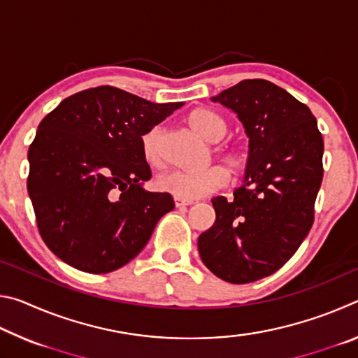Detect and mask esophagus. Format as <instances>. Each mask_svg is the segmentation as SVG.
Segmentation results:
<instances>
[{
	"label": "esophagus",
	"mask_w": 358,
	"mask_h": 358,
	"mask_svg": "<svg viewBox=\"0 0 358 358\" xmlns=\"http://www.w3.org/2000/svg\"><path fill=\"white\" fill-rule=\"evenodd\" d=\"M192 203H194L192 201H183V199L175 197V205H177L178 208H181V207H189V205H192Z\"/></svg>",
	"instance_id": "34e87169"
}]
</instances>
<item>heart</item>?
<instances>
[{"mask_svg":"<svg viewBox=\"0 0 358 358\" xmlns=\"http://www.w3.org/2000/svg\"><path fill=\"white\" fill-rule=\"evenodd\" d=\"M187 124L196 132V134L205 138L207 142L216 143L222 141L226 136L227 126L224 120L215 112L207 108H197L189 113ZM161 129L153 128L142 137V151L145 159L151 166L161 164ZM220 156L224 162L234 171H238L245 166L246 155L245 151L237 147H229L220 150ZM229 173L221 166H211L202 172H186V171H169L161 173L156 180L157 187L162 192L172 194L173 197L183 199V201H196L208 196L211 192L220 191L221 187L227 185Z\"/></svg>","mask_w":358,"mask_h":358,"instance_id":"heart-1","label":"heart"}]
</instances>
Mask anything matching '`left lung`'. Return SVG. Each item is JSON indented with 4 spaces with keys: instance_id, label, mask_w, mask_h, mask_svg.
<instances>
[{
    "instance_id": "8db88e82",
    "label": "left lung",
    "mask_w": 358,
    "mask_h": 358,
    "mask_svg": "<svg viewBox=\"0 0 358 358\" xmlns=\"http://www.w3.org/2000/svg\"><path fill=\"white\" fill-rule=\"evenodd\" d=\"M211 101L237 113L250 156L232 201L211 199L216 221L199 237V254L217 278L246 284L280 270L310 232L324 141L310 108L264 78L241 80Z\"/></svg>"
}]
</instances>
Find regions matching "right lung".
Instances as JSON below:
<instances>
[{"label": "right lung", "instance_id": "add662e5", "mask_svg": "<svg viewBox=\"0 0 358 358\" xmlns=\"http://www.w3.org/2000/svg\"><path fill=\"white\" fill-rule=\"evenodd\" d=\"M183 102L155 104L115 87L59 102L28 150V194L42 240L87 273L118 270L141 252L175 203L145 191L151 171L142 136Z\"/></svg>", "mask_w": 358, "mask_h": 358}]
</instances>
